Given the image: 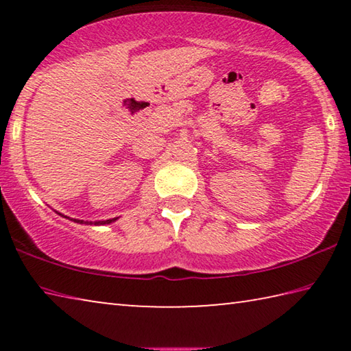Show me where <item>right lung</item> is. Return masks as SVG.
I'll return each mask as SVG.
<instances>
[{"label":"right lung","instance_id":"1","mask_svg":"<svg viewBox=\"0 0 351 351\" xmlns=\"http://www.w3.org/2000/svg\"><path fill=\"white\" fill-rule=\"evenodd\" d=\"M74 221H77V223H83V221H80V219H74ZM111 221H114V219H106V221H97L96 224H106V223H111Z\"/></svg>","mask_w":351,"mask_h":351}]
</instances>
